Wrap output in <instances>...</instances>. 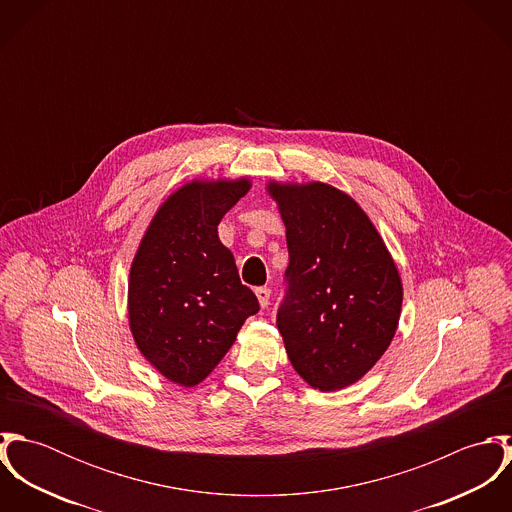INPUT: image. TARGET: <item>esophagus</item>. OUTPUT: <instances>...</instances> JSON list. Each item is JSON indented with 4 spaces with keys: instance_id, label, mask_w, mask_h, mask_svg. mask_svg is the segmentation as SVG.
<instances>
[{
    "instance_id": "34e87169",
    "label": "esophagus",
    "mask_w": 512,
    "mask_h": 512,
    "mask_svg": "<svg viewBox=\"0 0 512 512\" xmlns=\"http://www.w3.org/2000/svg\"><path fill=\"white\" fill-rule=\"evenodd\" d=\"M256 292V297H258V301H260V305L262 307H268V303H270V288H256L254 290Z\"/></svg>"
}]
</instances>
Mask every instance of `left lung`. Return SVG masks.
<instances>
[{"instance_id": "8db88e82", "label": "left lung", "mask_w": 512, "mask_h": 512, "mask_svg": "<svg viewBox=\"0 0 512 512\" xmlns=\"http://www.w3.org/2000/svg\"><path fill=\"white\" fill-rule=\"evenodd\" d=\"M290 264L276 323L297 374L323 392L374 366L400 319L402 282L365 211L325 183L268 185Z\"/></svg>"}]
</instances>
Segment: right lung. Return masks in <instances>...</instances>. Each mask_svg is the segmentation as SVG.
I'll return each mask as SVG.
<instances>
[{"label": "right lung", "mask_w": 512, "mask_h": 512, "mask_svg": "<svg viewBox=\"0 0 512 512\" xmlns=\"http://www.w3.org/2000/svg\"><path fill=\"white\" fill-rule=\"evenodd\" d=\"M248 189V179L183 185L155 213L132 262V335L147 361L181 386L207 378L260 309L217 228Z\"/></svg>", "instance_id": "add662e5"}]
</instances>
